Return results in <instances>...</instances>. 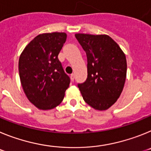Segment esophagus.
Segmentation results:
<instances>
[{
    "label": "esophagus",
    "mask_w": 151,
    "mask_h": 151,
    "mask_svg": "<svg viewBox=\"0 0 151 151\" xmlns=\"http://www.w3.org/2000/svg\"><path fill=\"white\" fill-rule=\"evenodd\" d=\"M70 78H71V81H74V78H75V76H74V74H71L70 75Z\"/></svg>",
    "instance_id": "1"
}]
</instances>
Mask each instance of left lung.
Listing matches in <instances>:
<instances>
[{
    "label": "left lung",
    "instance_id": "obj_1",
    "mask_svg": "<svg viewBox=\"0 0 151 151\" xmlns=\"http://www.w3.org/2000/svg\"><path fill=\"white\" fill-rule=\"evenodd\" d=\"M75 36L88 60V78L78 85L82 97L95 110H107L123 90L127 72L125 54L106 35L77 33Z\"/></svg>",
    "mask_w": 151,
    "mask_h": 151
}]
</instances>
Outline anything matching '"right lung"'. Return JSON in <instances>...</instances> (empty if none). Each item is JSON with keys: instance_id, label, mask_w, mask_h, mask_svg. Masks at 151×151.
<instances>
[{"instance_id": "right-lung-1", "label": "right lung", "mask_w": 151, "mask_h": 151, "mask_svg": "<svg viewBox=\"0 0 151 151\" xmlns=\"http://www.w3.org/2000/svg\"><path fill=\"white\" fill-rule=\"evenodd\" d=\"M66 37L65 32L38 35L26 45L19 59L24 93L39 110H51L58 106L69 86V77L58 60Z\"/></svg>"}]
</instances>
